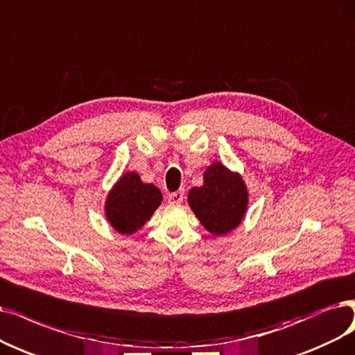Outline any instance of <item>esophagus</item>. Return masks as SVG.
<instances>
[{
	"instance_id": "34e87169",
	"label": "esophagus",
	"mask_w": 355,
	"mask_h": 355,
	"mask_svg": "<svg viewBox=\"0 0 355 355\" xmlns=\"http://www.w3.org/2000/svg\"><path fill=\"white\" fill-rule=\"evenodd\" d=\"M183 198H185V191L183 189H179L176 192H172L167 195L168 202H172V204H180L183 201Z\"/></svg>"
}]
</instances>
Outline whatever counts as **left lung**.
Returning <instances> with one entry per match:
<instances>
[{"instance_id":"obj_1","label":"left lung","mask_w":355,"mask_h":355,"mask_svg":"<svg viewBox=\"0 0 355 355\" xmlns=\"http://www.w3.org/2000/svg\"><path fill=\"white\" fill-rule=\"evenodd\" d=\"M188 202L201 224L212 234H225L242 221L248 192L243 180L214 163L204 173V185L189 191Z\"/></svg>"}]
</instances>
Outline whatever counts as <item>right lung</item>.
<instances>
[{
	"label": "right lung",
	"mask_w": 355,
	"mask_h": 355,
	"mask_svg": "<svg viewBox=\"0 0 355 355\" xmlns=\"http://www.w3.org/2000/svg\"><path fill=\"white\" fill-rule=\"evenodd\" d=\"M162 202V192L146 185L134 172L125 173L107 198L106 216L119 233L131 234L141 229Z\"/></svg>",
	"instance_id": "right-lung-1"
}]
</instances>
